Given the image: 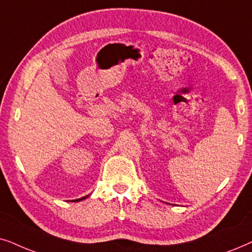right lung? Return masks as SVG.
<instances>
[{
	"label": "right lung",
	"mask_w": 252,
	"mask_h": 252,
	"mask_svg": "<svg viewBox=\"0 0 252 252\" xmlns=\"http://www.w3.org/2000/svg\"><path fill=\"white\" fill-rule=\"evenodd\" d=\"M87 197L89 196H85V197H83V198H79V199H76L75 202H79V200H83V199H85V198H87Z\"/></svg>",
	"instance_id": "right-lung-1"
}]
</instances>
